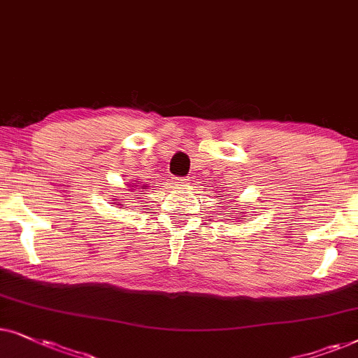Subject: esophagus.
<instances>
[{"instance_id": "1", "label": "esophagus", "mask_w": 358, "mask_h": 358, "mask_svg": "<svg viewBox=\"0 0 358 358\" xmlns=\"http://www.w3.org/2000/svg\"><path fill=\"white\" fill-rule=\"evenodd\" d=\"M175 185V187H187L188 185V178H180V176H176V178H173V182H171Z\"/></svg>"}]
</instances>
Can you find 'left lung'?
Here are the masks:
<instances>
[{"mask_svg":"<svg viewBox=\"0 0 358 358\" xmlns=\"http://www.w3.org/2000/svg\"><path fill=\"white\" fill-rule=\"evenodd\" d=\"M234 209H236V208H234ZM241 219H242V217H241Z\"/></svg>","mask_w":358,"mask_h":358,"instance_id":"left-lung-1","label":"left lung"}]
</instances>
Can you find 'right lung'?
I'll use <instances>...</instances> for the list:
<instances>
[{
    "label": "right lung",
    "mask_w": 358,
    "mask_h": 358,
    "mask_svg": "<svg viewBox=\"0 0 358 358\" xmlns=\"http://www.w3.org/2000/svg\"><path fill=\"white\" fill-rule=\"evenodd\" d=\"M134 187H136V185H134ZM114 201H116V199H114Z\"/></svg>",
    "instance_id": "right-lung-1"
}]
</instances>
